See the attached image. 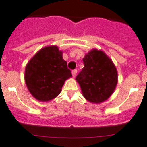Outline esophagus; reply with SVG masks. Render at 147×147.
I'll return each instance as SVG.
<instances>
[{"mask_svg":"<svg viewBox=\"0 0 147 147\" xmlns=\"http://www.w3.org/2000/svg\"><path fill=\"white\" fill-rule=\"evenodd\" d=\"M77 69H75V70H72L73 77H76V75H77Z\"/></svg>","mask_w":147,"mask_h":147,"instance_id":"esophagus-1","label":"esophagus"}]
</instances>
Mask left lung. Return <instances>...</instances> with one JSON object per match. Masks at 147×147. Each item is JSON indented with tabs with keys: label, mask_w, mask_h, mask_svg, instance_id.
Here are the masks:
<instances>
[{
	"label": "left lung",
	"mask_w": 147,
	"mask_h": 147,
	"mask_svg": "<svg viewBox=\"0 0 147 147\" xmlns=\"http://www.w3.org/2000/svg\"><path fill=\"white\" fill-rule=\"evenodd\" d=\"M84 67L76 77L86 99L100 103L111 96L118 83L117 70L103 51L93 49L83 59Z\"/></svg>",
	"instance_id": "8db88e82"
}]
</instances>
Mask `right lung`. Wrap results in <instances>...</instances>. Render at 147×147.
Instances as JSON below:
<instances>
[{
	"label": "right lung",
	"instance_id": "obj_1",
	"mask_svg": "<svg viewBox=\"0 0 147 147\" xmlns=\"http://www.w3.org/2000/svg\"><path fill=\"white\" fill-rule=\"evenodd\" d=\"M72 77L67 64L57 46H48L38 51L27 64L25 81L28 90L39 101L57 97L67 79Z\"/></svg>",
	"mask_w": 147,
	"mask_h": 147
}]
</instances>
